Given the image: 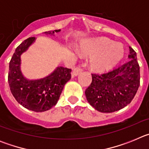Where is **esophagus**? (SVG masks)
<instances>
[{
    "mask_svg": "<svg viewBox=\"0 0 149 149\" xmlns=\"http://www.w3.org/2000/svg\"><path fill=\"white\" fill-rule=\"evenodd\" d=\"M82 72V68L81 67H76L73 69V71L72 72V77H74V76L78 75L79 74H81Z\"/></svg>",
    "mask_w": 149,
    "mask_h": 149,
    "instance_id": "34e87169",
    "label": "esophagus"
}]
</instances>
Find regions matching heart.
Listing matches in <instances>:
<instances>
[{"instance_id": "1", "label": "heart", "mask_w": 149, "mask_h": 149, "mask_svg": "<svg viewBox=\"0 0 149 149\" xmlns=\"http://www.w3.org/2000/svg\"><path fill=\"white\" fill-rule=\"evenodd\" d=\"M83 53L93 56L90 65L97 72L111 68L123 58L125 49L122 44L113 43L106 38L93 39L85 42L81 47Z\"/></svg>"}]
</instances>
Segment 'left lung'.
Listing matches in <instances>:
<instances>
[{
	"label": "left lung",
	"mask_w": 149,
	"mask_h": 149,
	"mask_svg": "<svg viewBox=\"0 0 149 149\" xmlns=\"http://www.w3.org/2000/svg\"><path fill=\"white\" fill-rule=\"evenodd\" d=\"M129 60L104 74H92L93 81L85 91L91 106L101 113H113L131 103L139 86L140 73L136 53L129 47Z\"/></svg>",
	"instance_id": "1"
}]
</instances>
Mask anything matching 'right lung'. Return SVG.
I'll list each match as a JSON object with an SVG mask.
<instances>
[{
  "label": "right lung",
  "mask_w": 149,
  "mask_h": 149,
  "mask_svg": "<svg viewBox=\"0 0 149 149\" xmlns=\"http://www.w3.org/2000/svg\"><path fill=\"white\" fill-rule=\"evenodd\" d=\"M60 31L45 33L54 35ZM35 40V37L28 38L16 48L10 62L8 83L12 94L21 105L33 111L44 112L56 104L65 84L71 79L72 69L60 66L42 79L30 81L25 78L20 69L21 55Z\"/></svg>",
  "instance_id": "obj_1"
}]
</instances>
